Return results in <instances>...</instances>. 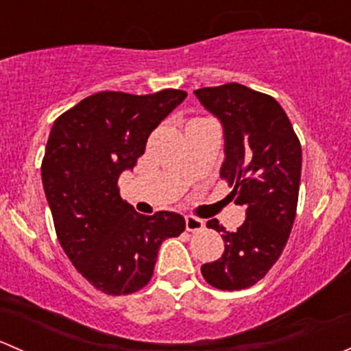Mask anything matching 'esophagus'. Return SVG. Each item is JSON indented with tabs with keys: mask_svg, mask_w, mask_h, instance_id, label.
Instances as JSON below:
<instances>
[{
	"mask_svg": "<svg viewBox=\"0 0 351 351\" xmlns=\"http://www.w3.org/2000/svg\"><path fill=\"white\" fill-rule=\"evenodd\" d=\"M185 228L190 232H198L205 228V222L202 219L193 217V215H186L185 217Z\"/></svg>",
	"mask_w": 351,
	"mask_h": 351,
	"instance_id": "esophagus-1",
	"label": "esophagus"
}]
</instances>
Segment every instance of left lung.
<instances>
[{"label": "left lung", "mask_w": 351, "mask_h": 351, "mask_svg": "<svg viewBox=\"0 0 351 351\" xmlns=\"http://www.w3.org/2000/svg\"><path fill=\"white\" fill-rule=\"evenodd\" d=\"M193 93L221 122V176L234 186V204L246 208V221L236 232L226 231L217 219L207 222V228L222 232L226 246L219 260L202 265V275L215 289H247L274 267L292 231L302 149L275 98L238 83Z\"/></svg>", "instance_id": "left-lung-1"}]
</instances>
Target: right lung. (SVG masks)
<instances>
[{
    "label": "right lung",
    "instance_id": "obj_1",
    "mask_svg": "<svg viewBox=\"0 0 351 351\" xmlns=\"http://www.w3.org/2000/svg\"><path fill=\"white\" fill-rule=\"evenodd\" d=\"M185 98L182 90L101 91L62 113L49 134L42 183L59 243L74 268L110 295L143 289L161 243L185 231L183 215L139 214L117 186L149 134Z\"/></svg>",
    "mask_w": 351,
    "mask_h": 351
}]
</instances>
